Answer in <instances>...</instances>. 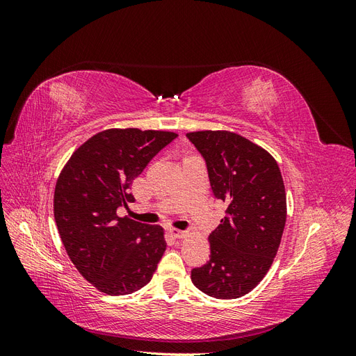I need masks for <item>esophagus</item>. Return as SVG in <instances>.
<instances>
[{"instance_id":"34e87169","label":"esophagus","mask_w":356,"mask_h":356,"mask_svg":"<svg viewBox=\"0 0 356 356\" xmlns=\"http://www.w3.org/2000/svg\"><path fill=\"white\" fill-rule=\"evenodd\" d=\"M169 233H170L172 238H175V239H184L187 236V232H182V230H178V229H172Z\"/></svg>"}]
</instances>
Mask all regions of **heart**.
I'll return each mask as SVG.
<instances>
[{
	"label": "heart",
	"mask_w": 356,
	"mask_h": 356,
	"mask_svg": "<svg viewBox=\"0 0 356 356\" xmlns=\"http://www.w3.org/2000/svg\"><path fill=\"white\" fill-rule=\"evenodd\" d=\"M186 159H187V157H186Z\"/></svg>",
	"instance_id": "obj_1"
}]
</instances>
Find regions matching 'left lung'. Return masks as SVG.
I'll return each mask as SVG.
<instances>
[{
  "label": "left lung",
  "mask_w": 356,
  "mask_h": 356,
  "mask_svg": "<svg viewBox=\"0 0 356 356\" xmlns=\"http://www.w3.org/2000/svg\"><path fill=\"white\" fill-rule=\"evenodd\" d=\"M207 160L215 197L227 204L209 234V261L191 282L215 298H239L263 281L277 254L286 221L284 179L275 157L229 131L187 134Z\"/></svg>",
  "instance_id": "left-lung-1"
}]
</instances>
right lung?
I'll list each match as a JSON object with an SVG mask.
<instances>
[{
    "label": "right lung",
    "instance_id": "add662e5",
    "mask_svg": "<svg viewBox=\"0 0 356 356\" xmlns=\"http://www.w3.org/2000/svg\"><path fill=\"white\" fill-rule=\"evenodd\" d=\"M178 134L106 129L71 154L55 186L53 213L63 248L80 275L108 296L145 286L166 250L160 225L118 217L129 191L161 148Z\"/></svg>",
    "mask_w": 356,
    "mask_h": 356
}]
</instances>
